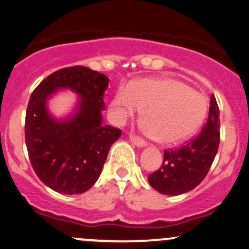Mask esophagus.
Returning a JSON list of instances; mask_svg holds the SVG:
<instances>
[{
	"mask_svg": "<svg viewBox=\"0 0 249 249\" xmlns=\"http://www.w3.org/2000/svg\"><path fill=\"white\" fill-rule=\"evenodd\" d=\"M129 139H130V141H131L134 144H136L137 147H144V146H147V142L144 141L143 139H141V137L135 136V135H130Z\"/></svg>",
	"mask_w": 249,
	"mask_h": 249,
	"instance_id": "obj_1",
	"label": "esophagus"
}]
</instances>
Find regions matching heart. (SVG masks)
<instances>
[{
  "mask_svg": "<svg viewBox=\"0 0 249 249\" xmlns=\"http://www.w3.org/2000/svg\"><path fill=\"white\" fill-rule=\"evenodd\" d=\"M110 108L117 119L142 112V129L159 143H178L201 127L208 113L206 96L176 79L134 81L115 93Z\"/></svg>",
  "mask_w": 249,
  "mask_h": 249,
  "instance_id": "obj_1",
  "label": "heart"
}]
</instances>
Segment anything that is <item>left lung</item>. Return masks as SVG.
I'll return each instance as SVG.
<instances>
[{
	"instance_id": "obj_1",
	"label": "left lung",
	"mask_w": 249,
	"mask_h": 249,
	"mask_svg": "<svg viewBox=\"0 0 249 249\" xmlns=\"http://www.w3.org/2000/svg\"><path fill=\"white\" fill-rule=\"evenodd\" d=\"M219 107L211 96L209 114L201 134L176 149L164 151L160 168L149 174V185L163 195L178 196L194 190L208 174L220 143Z\"/></svg>"
}]
</instances>
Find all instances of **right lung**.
<instances>
[{"label":"right lung","mask_w":249,"mask_h":249,"mask_svg":"<svg viewBox=\"0 0 249 249\" xmlns=\"http://www.w3.org/2000/svg\"><path fill=\"white\" fill-rule=\"evenodd\" d=\"M109 79L83 66L59 69L38 84L26 108L25 143L36 175L55 192L79 195L100 178L110 146L122 130L102 124L105 91ZM58 88H71L82 98L77 113L57 121L45 107Z\"/></svg>","instance_id":"right-lung-1"}]
</instances>
